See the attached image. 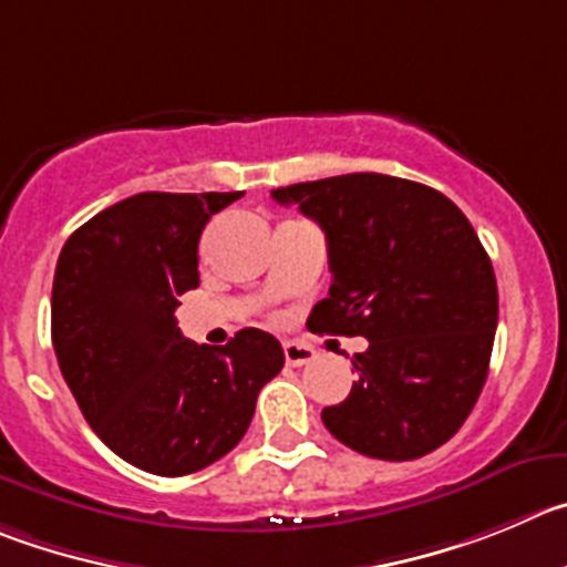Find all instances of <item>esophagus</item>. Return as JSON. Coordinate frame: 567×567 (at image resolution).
<instances>
[{
    "instance_id": "esophagus-1",
    "label": "esophagus",
    "mask_w": 567,
    "mask_h": 567,
    "mask_svg": "<svg viewBox=\"0 0 567 567\" xmlns=\"http://www.w3.org/2000/svg\"><path fill=\"white\" fill-rule=\"evenodd\" d=\"M313 358H316V349L308 347V343H296V341L285 343V361H288V367H308Z\"/></svg>"
}]
</instances>
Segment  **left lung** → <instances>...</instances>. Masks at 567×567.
<instances>
[{"label":"left lung","instance_id":"left-lung-1","mask_svg":"<svg viewBox=\"0 0 567 567\" xmlns=\"http://www.w3.org/2000/svg\"><path fill=\"white\" fill-rule=\"evenodd\" d=\"M324 229L332 285L313 332L363 336L358 380L321 411L352 451L411 462L444 444L473 411L498 327V285L464 212L439 189L349 173L274 189Z\"/></svg>","mask_w":567,"mask_h":567}]
</instances>
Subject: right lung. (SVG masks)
<instances>
[{"label":"right lung","instance_id":"right-lung-1","mask_svg":"<svg viewBox=\"0 0 567 567\" xmlns=\"http://www.w3.org/2000/svg\"><path fill=\"white\" fill-rule=\"evenodd\" d=\"M240 195H131L86 220L58 257V367L92 431L145 473L176 478L226 456L285 363L268 332L248 327L226 347H198L173 316L200 282V231Z\"/></svg>","mask_w":567,"mask_h":567}]
</instances>
